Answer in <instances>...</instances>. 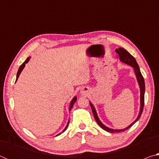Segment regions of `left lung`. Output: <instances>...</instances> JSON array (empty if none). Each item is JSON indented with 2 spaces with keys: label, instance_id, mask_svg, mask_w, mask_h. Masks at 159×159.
Masks as SVG:
<instances>
[{
  "label": "left lung",
  "instance_id": "left-lung-1",
  "mask_svg": "<svg viewBox=\"0 0 159 159\" xmlns=\"http://www.w3.org/2000/svg\"><path fill=\"white\" fill-rule=\"evenodd\" d=\"M116 52L118 54V57H119L120 61H122L123 63L127 64L128 65L131 66L134 69V74H135V76L137 78V80H138V84L139 86V89H140V109H139V112L138 118H137L130 125H128V127H126L124 129H120V130H116V129H115L114 130V129H111L107 127L106 125H104L103 123L101 122V120H99V118H98V114H97L95 107H94L93 104L90 102V104L91 109H92V111L93 113V116L94 117H95V119L97 121V123H98V125L100 126L102 129H104V130L109 132V133H119V132L125 131L130 128L132 125H134V123L138 121L139 118L141 116L142 111H143L144 102V91H145L144 80L141 74L140 69H139V67L138 66V63H137L136 60L128 52L127 50H125L124 48H118V49H116Z\"/></svg>",
  "mask_w": 159,
  "mask_h": 159
}]
</instances>
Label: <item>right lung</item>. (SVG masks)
<instances>
[{
	"label": "right lung",
	"mask_w": 159,
	"mask_h": 159,
	"mask_svg": "<svg viewBox=\"0 0 159 159\" xmlns=\"http://www.w3.org/2000/svg\"><path fill=\"white\" fill-rule=\"evenodd\" d=\"M29 60H30V57H28L27 59H26V60H25V62H24L22 64H21V65L20 66V68H19V69H18V71H17V79H16V80H17V79H18V78H19V76H20V74H21V71H22L23 70V69L25 68V64H26V63H28V61H29ZM76 99H77V98H76V96H75L74 98L72 99V100L71 101V103H70V105H69V111H71V109H72V107H73V105H74V104L75 103V102H76ZM69 121H68V123H67V125H66V127H65V128L63 130V131H62V133H64V131H65L66 130V128H67V127H68V125H69ZM61 133H60V134H58L57 135H59V134H60Z\"/></svg>",
	"instance_id": "right-lung-1"
}]
</instances>
